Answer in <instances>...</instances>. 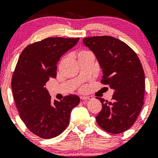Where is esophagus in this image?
Wrapping results in <instances>:
<instances>
[{"label":"esophagus","instance_id":"obj_1","mask_svg":"<svg viewBox=\"0 0 158 158\" xmlns=\"http://www.w3.org/2000/svg\"><path fill=\"white\" fill-rule=\"evenodd\" d=\"M80 99L81 100H88V99H93V97H90V96H81Z\"/></svg>","mask_w":158,"mask_h":158}]
</instances>
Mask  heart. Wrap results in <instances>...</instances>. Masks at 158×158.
I'll list each match as a JSON object with an SVG mask.
<instances>
[{
  "label": "heart",
  "instance_id": "obj_1",
  "mask_svg": "<svg viewBox=\"0 0 158 158\" xmlns=\"http://www.w3.org/2000/svg\"><path fill=\"white\" fill-rule=\"evenodd\" d=\"M88 52H90V51H88V50H80V51L79 52V54H78V56H79H79L85 55V54L88 53ZM82 89H84V88H83Z\"/></svg>",
  "mask_w": 158,
  "mask_h": 158
}]
</instances>
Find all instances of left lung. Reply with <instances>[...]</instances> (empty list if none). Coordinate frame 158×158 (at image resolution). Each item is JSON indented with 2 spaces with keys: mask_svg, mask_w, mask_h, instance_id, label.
<instances>
[{
  "mask_svg": "<svg viewBox=\"0 0 158 158\" xmlns=\"http://www.w3.org/2000/svg\"><path fill=\"white\" fill-rule=\"evenodd\" d=\"M83 43L94 52L102 68L101 83L114 89L110 102L96 97L102 106L96 117L97 124L110 134L126 131L143 106L145 74L138 56L126 43L109 35L85 38Z\"/></svg>",
  "mask_w": 158,
  "mask_h": 158,
  "instance_id": "8db88e82",
  "label": "left lung"
}]
</instances>
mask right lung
<instances>
[{"mask_svg": "<svg viewBox=\"0 0 158 158\" xmlns=\"http://www.w3.org/2000/svg\"><path fill=\"white\" fill-rule=\"evenodd\" d=\"M79 40L50 37L29 44L19 56L12 78V90L20 117L32 133L51 139L66 129L71 110L80 99L68 95L51 102L45 85L56 78L57 62Z\"/></svg>", "mask_w": 158, "mask_h": 158, "instance_id": "obj_1", "label": "right lung"}]
</instances>
